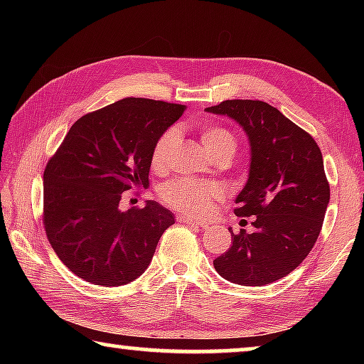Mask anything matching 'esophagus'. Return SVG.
Listing matches in <instances>:
<instances>
[{
  "label": "esophagus",
  "instance_id": "34e87169",
  "mask_svg": "<svg viewBox=\"0 0 364 364\" xmlns=\"http://www.w3.org/2000/svg\"><path fill=\"white\" fill-rule=\"evenodd\" d=\"M176 221L178 223H184V225H191V226H199V228H205L207 225L205 223H200V221H196L193 218H188V217H176Z\"/></svg>",
  "mask_w": 364,
  "mask_h": 364
}]
</instances>
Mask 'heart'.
<instances>
[{"mask_svg":"<svg viewBox=\"0 0 364 364\" xmlns=\"http://www.w3.org/2000/svg\"><path fill=\"white\" fill-rule=\"evenodd\" d=\"M199 134L205 149L213 157L231 159L237 149V139L225 127L215 123H204L199 128ZM176 143V130L168 128L157 138L152 147L151 164L154 168H162L167 164L171 149ZM159 196L165 205L175 208L194 218H204L212 212L215 202L221 199V188L213 181H202L196 178H176L164 183L159 189Z\"/></svg>","mask_w":364,"mask_h":364,"instance_id":"1","label":"heart"}]
</instances>
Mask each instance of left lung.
Here are the masks:
<instances>
[{
  "instance_id": "8db88e82",
  "label": "left lung",
  "mask_w": 364,
  "mask_h": 364,
  "mask_svg": "<svg viewBox=\"0 0 364 364\" xmlns=\"http://www.w3.org/2000/svg\"><path fill=\"white\" fill-rule=\"evenodd\" d=\"M205 110L231 117L247 133L250 173L234 213L255 217L254 232L231 231V247L213 267L236 284H269L305 260L321 231L331 197L321 149L268 102L228 100Z\"/></svg>"
}]
</instances>
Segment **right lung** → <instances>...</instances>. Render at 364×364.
I'll return each instance as SVG.
<instances>
[{"label":"right lung","mask_w":364,"mask_h":364,"mask_svg":"<svg viewBox=\"0 0 364 364\" xmlns=\"http://www.w3.org/2000/svg\"><path fill=\"white\" fill-rule=\"evenodd\" d=\"M181 104L125 97L73 123L43 173V225L59 260L86 282L128 284L149 267L175 223L156 200L120 208L122 193L149 184L154 143Z\"/></svg>","instance_id":"1"}]
</instances>
